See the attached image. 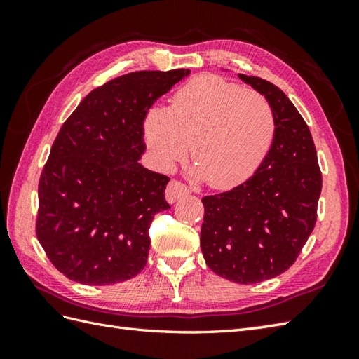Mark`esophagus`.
I'll use <instances>...</instances> for the list:
<instances>
[{
  "label": "esophagus",
  "mask_w": 359,
  "mask_h": 359,
  "mask_svg": "<svg viewBox=\"0 0 359 359\" xmlns=\"http://www.w3.org/2000/svg\"><path fill=\"white\" fill-rule=\"evenodd\" d=\"M187 194H189V188L182 184V182H179V180H171L170 184H168L166 191H165L166 201L170 203L177 202L180 197H184Z\"/></svg>",
  "instance_id": "obj_1"
}]
</instances>
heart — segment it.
<instances>
[{"label":"heart","instance_id":"heart-1","mask_svg":"<svg viewBox=\"0 0 359 359\" xmlns=\"http://www.w3.org/2000/svg\"><path fill=\"white\" fill-rule=\"evenodd\" d=\"M144 140L158 165L170 168L188 152L212 188L242 184L264 162L276 133L270 102L217 75L189 80L170 108L154 106L144 117Z\"/></svg>","mask_w":359,"mask_h":359}]
</instances>
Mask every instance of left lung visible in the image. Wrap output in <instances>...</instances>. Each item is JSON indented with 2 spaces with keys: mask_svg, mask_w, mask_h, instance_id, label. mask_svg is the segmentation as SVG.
<instances>
[{
  "mask_svg": "<svg viewBox=\"0 0 359 359\" xmlns=\"http://www.w3.org/2000/svg\"><path fill=\"white\" fill-rule=\"evenodd\" d=\"M239 79L270 102L276 133L248 180L202 199L201 248L219 276L256 284L279 276L299 256L316 224L323 175L310 129L288 97L264 79Z\"/></svg>",
  "mask_w": 359,
  "mask_h": 359,
  "instance_id": "obj_1",
  "label": "left lung"
}]
</instances>
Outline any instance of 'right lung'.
<instances>
[{
  "mask_svg": "<svg viewBox=\"0 0 359 359\" xmlns=\"http://www.w3.org/2000/svg\"><path fill=\"white\" fill-rule=\"evenodd\" d=\"M189 69L139 71L83 98L50 148L38 184L36 238L53 266L86 285L137 276L170 177L143 168V121Z\"/></svg>",
  "mask_w": 359,
  "mask_h": 359,
  "instance_id": "right-lung-1",
  "label": "right lung"
}]
</instances>
